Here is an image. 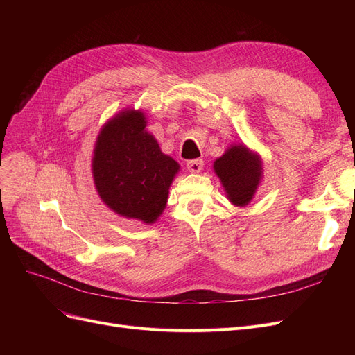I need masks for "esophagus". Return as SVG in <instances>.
Returning a JSON list of instances; mask_svg holds the SVG:
<instances>
[{"label": "esophagus", "mask_w": 355, "mask_h": 355, "mask_svg": "<svg viewBox=\"0 0 355 355\" xmlns=\"http://www.w3.org/2000/svg\"><path fill=\"white\" fill-rule=\"evenodd\" d=\"M202 166H204L202 159H191L187 163V168L189 171H192V173H200V171L202 170Z\"/></svg>", "instance_id": "34e87169"}]
</instances>
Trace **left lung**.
<instances>
[{"label":"left lung","mask_w":355,"mask_h":355,"mask_svg":"<svg viewBox=\"0 0 355 355\" xmlns=\"http://www.w3.org/2000/svg\"><path fill=\"white\" fill-rule=\"evenodd\" d=\"M214 173L235 207H245L253 198L263 176L261 155L244 144H232L214 159Z\"/></svg>","instance_id":"left-lung-1"}]
</instances>
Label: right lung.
<instances>
[{"label":"right lung","mask_w":355,"mask_h":355,"mask_svg":"<svg viewBox=\"0 0 355 355\" xmlns=\"http://www.w3.org/2000/svg\"><path fill=\"white\" fill-rule=\"evenodd\" d=\"M145 127V112L133 108L106 121L94 144L92 173L101 200L114 213L153 225L167 206L180 166Z\"/></svg>","instance_id":"1"}]
</instances>
